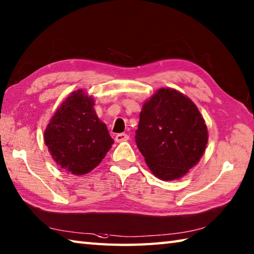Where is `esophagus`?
Wrapping results in <instances>:
<instances>
[{
  "label": "esophagus",
  "mask_w": 254,
  "mask_h": 254,
  "mask_svg": "<svg viewBox=\"0 0 254 254\" xmlns=\"http://www.w3.org/2000/svg\"><path fill=\"white\" fill-rule=\"evenodd\" d=\"M129 139V136L127 133H117L116 137H115V140L117 142H123V141H127Z\"/></svg>",
  "instance_id": "obj_1"
}]
</instances>
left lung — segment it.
<instances>
[{"label": "left lung", "mask_w": 254, "mask_h": 254, "mask_svg": "<svg viewBox=\"0 0 254 254\" xmlns=\"http://www.w3.org/2000/svg\"><path fill=\"white\" fill-rule=\"evenodd\" d=\"M135 138L152 174L168 181L198 164L208 130L192 100L176 89L160 88L143 104Z\"/></svg>", "instance_id": "8db88e82"}]
</instances>
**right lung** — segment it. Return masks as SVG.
<instances>
[{
    "label": "right lung",
    "instance_id": "obj_1",
    "mask_svg": "<svg viewBox=\"0 0 254 254\" xmlns=\"http://www.w3.org/2000/svg\"><path fill=\"white\" fill-rule=\"evenodd\" d=\"M94 105L92 96L83 89L73 92L44 131L45 145L53 159L62 169L76 176L88 174L97 167L114 143Z\"/></svg>",
    "mask_w": 254,
    "mask_h": 254
}]
</instances>
